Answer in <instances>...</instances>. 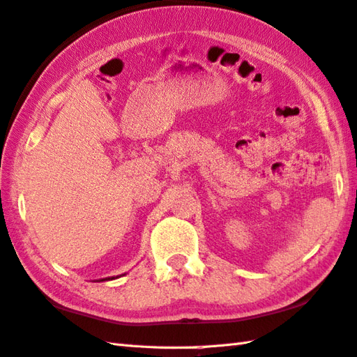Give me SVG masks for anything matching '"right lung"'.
<instances>
[{"label":"right lung","instance_id":"obj_1","mask_svg":"<svg viewBox=\"0 0 357 357\" xmlns=\"http://www.w3.org/2000/svg\"><path fill=\"white\" fill-rule=\"evenodd\" d=\"M105 280H114V277H111V278H103V280H100V281H105Z\"/></svg>","mask_w":357,"mask_h":357}]
</instances>
